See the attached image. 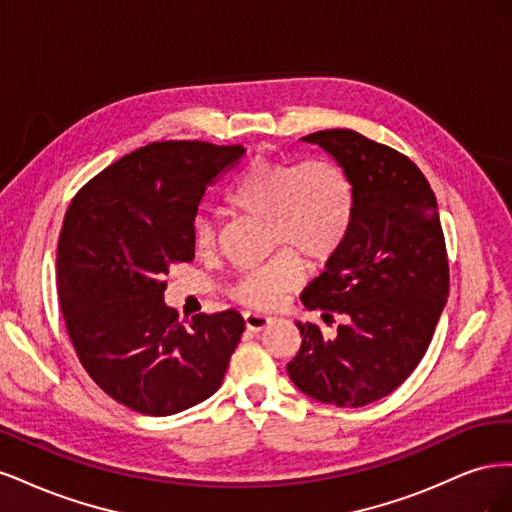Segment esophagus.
I'll use <instances>...</instances> for the list:
<instances>
[{
    "label": "esophagus",
    "instance_id": "34e87169",
    "mask_svg": "<svg viewBox=\"0 0 512 512\" xmlns=\"http://www.w3.org/2000/svg\"><path fill=\"white\" fill-rule=\"evenodd\" d=\"M243 318H245L247 331H262V329H265L267 324L271 322L269 316H265V314H254V312H245Z\"/></svg>",
    "mask_w": 512,
    "mask_h": 512
}]
</instances>
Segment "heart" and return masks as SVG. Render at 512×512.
I'll list each match as a JSON object with an SVG mask.
<instances>
[{"mask_svg":"<svg viewBox=\"0 0 512 512\" xmlns=\"http://www.w3.org/2000/svg\"><path fill=\"white\" fill-rule=\"evenodd\" d=\"M228 203L269 220L271 245H286L309 262L333 256L344 243L354 213V192L344 168L329 158L267 160L247 164L230 185ZM194 247L209 254L218 243L211 218L194 220ZM284 250L245 271L230 294L250 307H271L301 275V258Z\"/></svg>","mask_w":512,"mask_h":512,"instance_id":"1","label":"heart"}]
</instances>
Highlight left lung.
Segmentation results:
<instances>
[{
    "label": "left lung",
    "instance_id": "1",
    "mask_svg": "<svg viewBox=\"0 0 512 512\" xmlns=\"http://www.w3.org/2000/svg\"><path fill=\"white\" fill-rule=\"evenodd\" d=\"M344 168L352 224L301 301L335 331L297 322L286 365L299 391L339 408L391 395L425 356L448 297V258L436 194L408 156L354 130L303 138Z\"/></svg>",
    "mask_w": 512,
    "mask_h": 512
}]
</instances>
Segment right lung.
<instances>
[{
    "label": "right lung",
    "instance_id": "obj_1",
    "mask_svg": "<svg viewBox=\"0 0 512 512\" xmlns=\"http://www.w3.org/2000/svg\"><path fill=\"white\" fill-rule=\"evenodd\" d=\"M241 145L149 143L76 192L57 243V290L81 365L126 408L168 416L220 389L245 320L237 309L183 327L164 275L194 260L192 228L207 185Z\"/></svg>",
    "mask_w": 512,
    "mask_h": 512
}]
</instances>
